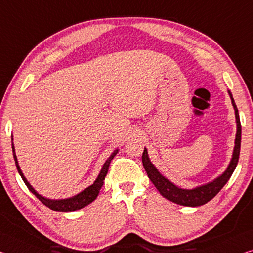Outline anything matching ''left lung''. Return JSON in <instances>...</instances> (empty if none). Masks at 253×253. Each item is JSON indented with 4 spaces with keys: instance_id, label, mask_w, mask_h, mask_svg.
<instances>
[{
    "instance_id": "left-lung-1",
    "label": "left lung",
    "mask_w": 253,
    "mask_h": 253,
    "mask_svg": "<svg viewBox=\"0 0 253 253\" xmlns=\"http://www.w3.org/2000/svg\"><path fill=\"white\" fill-rule=\"evenodd\" d=\"M228 93H230V97L232 99V105L234 107L236 126H238L235 137V146L233 151V156H232V160L230 164H228L226 171L224 172L220 177L215 179L214 181L195 188V189H181V188H179L175 186V184L170 182L169 180L164 178L163 175L160 173L158 169L151 163L150 159H148L147 150L144 148L142 155L144 169H145L148 178H150L151 181L153 182V184L156 187V189L160 191V194H161L164 198L169 199L170 202H173L175 204H178V205L190 207L204 205V204L208 203L218 194L220 189H222V188L225 186V183L230 180L232 173L234 172L236 164L239 162L240 147H241V123H240L239 111L234 102V99L232 97L230 91H228Z\"/></svg>"
}]
</instances>
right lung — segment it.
Wrapping results in <instances>:
<instances>
[{
    "label": "right lung",
    "instance_id": "add662e5",
    "mask_svg": "<svg viewBox=\"0 0 253 253\" xmlns=\"http://www.w3.org/2000/svg\"><path fill=\"white\" fill-rule=\"evenodd\" d=\"M12 150H13V158H14V161H15V166H17L18 172L20 173V175H21L23 182L26 183L28 189L33 192V194L40 200V202L43 204V205L47 206L48 208H50V210L56 211H74L76 210H81V208L87 206L89 204L93 202V200L97 198V196L99 195L100 189H101V187L103 184V180H105V177L107 175V172H108V169H109L111 160L114 159L115 155L118 153V150L114 151V153L110 155V158L107 160L105 164H103L102 169H101V171H100L98 178L93 182V184H91L90 187H87L86 189H84L82 192H80V194L74 196V197H71V198H67V199L55 200V199H48V198L42 197V196H40L38 192L30 186V183L27 181V179L25 178V175H23L21 169H20V167L18 166L17 155H15V153H14L13 144H12Z\"/></svg>",
    "mask_w": 253,
    "mask_h": 253
}]
</instances>
